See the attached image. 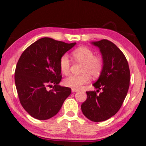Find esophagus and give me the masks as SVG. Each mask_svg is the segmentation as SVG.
<instances>
[{"label":"esophagus","mask_w":146,"mask_h":146,"mask_svg":"<svg viewBox=\"0 0 146 146\" xmlns=\"http://www.w3.org/2000/svg\"><path fill=\"white\" fill-rule=\"evenodd\" d=\"M71 91H72V92H78L79 91V90L78 89H77V88H72V89H71Z\"/></svg>","instance_id":"34e87169"}]
</instances>
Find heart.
Instances as JSON below:
<instances>
[{
  "instance_id": "b5f03b06",
  "label": "heart",
  "mask_w": 146,
  "mask_h": 146,
  "mask_svg": "<svg viewBox=\"0 0 146 146\" xmlns=\"http://www.w3.org/2000/svg\"><path fill=\"white\" fill-rule=\"evenodd\" d=\"M72 56L76 61L84 64L82 73L79 75H71L64 80L66 86L73 88H80L90 81V75L98 77L101 73L104 66V61L101 56H95L90 48L80 47L72 52ZM70 60L67 54H63L59 59V68L62 73L68 75L70 70Z\"/></svg>"
}]
</instances>
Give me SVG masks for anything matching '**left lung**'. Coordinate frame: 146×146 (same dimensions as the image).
I'll use <instances>...</instances> for the list:
<instances>
[{
	"label": "left lung",
	"mask_w": 146,
	"mask_h": 146,
	"mask_svg": "<svg viewBox=\"0 0 146 146\" xmlns=\"http://www.w3.org/2000/svg\"><path fill=\"white\" fill-rule=\"evenodd\" d=\"M92 44L100 48L104 61L101 75L93 84L97 92H86L87 98L81 108L88 119L99 122L110 118L120 109L129 88L130 72L124 54L112 42L102 39Z\"/></svg>",
	"instance_id": "obj_1"
}]
</instances>
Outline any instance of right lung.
<instances>
[{
    "label": "right lung",
    "mask_w": 146,
    "mask_h": 146,
    "mask_svg": "<svg viewBox=\"0 0 146 146\" xmlns=\"http://www.w3.org/2000/svg\"><path fill=\"white\" fill-rule=\"evenodd\" d=\"M76 44L44 37L31 44L20 56L14 75L16 87L20 103L33 118H52L71 94L70 88L58 85L62 78L59 59Z\"/></svg>",
    "instance_id": "right-lung-1"
}]
</instances>
